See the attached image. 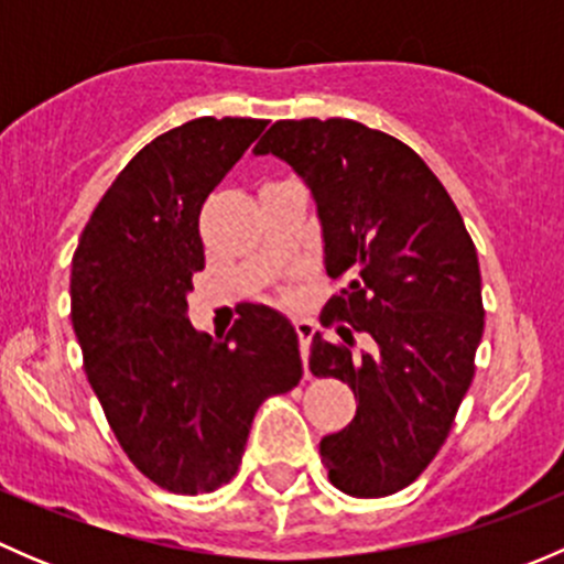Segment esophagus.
<instances>
[{
    "instance_id": "1",
    "label": "esophagus",
    "mask_w": 564,
    "mask_h": 564,
    "mask_svg": "<svg viewBox=\"0 0 564 564\" xmlns=\"http://www.w3.org/2000/svg\"><path fill=\"white\" fill-rule=\"evenodd\" d=\"M294 329H297L300 355H303V362H308L311 338H314V322H308V318H294Z\"/></svg>"
}]
</instances>
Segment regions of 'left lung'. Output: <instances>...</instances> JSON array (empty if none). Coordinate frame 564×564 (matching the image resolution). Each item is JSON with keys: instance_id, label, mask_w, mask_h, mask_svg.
Instances as JSON below:
<instances>
[{"instance_id": "left-lung-1", "label": "left lung", "mask_w": 564, "mask_h": 564, "mask_svg": "<svg viewBox=\"0 0 564 564\" xmlns=\"http://www.w3.org/2000/svg\"><path fill=\"white\" fill-rule=\"evenodd\" d=\"M256 155L297 172L316 202L327 300L314 377L349 384L357 414L324 436L327 477L351 497H388L445 445L482 338L480 264L445 185L403 141L355 119H281ZM367 349L356 351V338Z\"/></svg>"}]
</instances>
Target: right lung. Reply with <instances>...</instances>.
Returning <instances> with one entry per match:
<instances>
[{"label": "right lung", "mask_w": 564, "mask_h": 564, "mask_svg": "<svg viewBox=\"0 0 564 564\" xmlns=\"http://www.w3.org/2000/svg\"><path fill=\"white\" fill-rule=\"evenodd\" d=\"M264 128L198 117L158 135L111 182L73 253L70 318L89 384L135 469L174 494L229 482L256 409L303 377L297 333L270 305H248L226 338L187 318L204 198Z\"/></svg>", "instance_id": "right-lung-1"}]
</instances>
